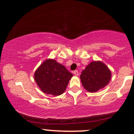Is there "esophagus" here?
Returning a JSON list of instances; mask_svg holds the SVG:
<instances>
[{"mask_svg": "<svg viewBox=\"0 0 134 134\" xmlns=\"http://www.w3.org/2000/svg\"><path fill=\"white\" fill-rule=\"evenodd\" d=\"M73 73H74V74H75V76H79V72H78V71H77V70L74 71V72H73Z\"/></svg>", "mask_w": 134, "mask_h": 134, "instance_id": "1", "label": "esophagus"}]
</instances>
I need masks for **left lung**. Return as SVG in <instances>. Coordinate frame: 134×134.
Here are the masks:
<instances>
[{
  "label": "left lung",
  "mask_w": 134,
  "mask_h": 134,
  "mask_svg": "<svg viewBox=\"0 0 134 134\" xmlns=\"http://www.w3.org/2000/svg\"><path fill=\"white\" fill-rule=\"evenodd\" d=\"M111 77V72L100 61H93L87 66L80 76L85 89L89 92H96L107 86Z\"/></svg>",
  "instance_id": "left-lung-1"
}]
</instances>
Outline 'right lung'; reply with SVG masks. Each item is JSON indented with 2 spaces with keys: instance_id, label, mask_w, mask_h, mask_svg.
I'll list each match as a JSON object with an SVG mask.
<instances>
[{
  "instance_id": "1",
  "label": "right lung",
  "mask_w": 134,
  "mask_h": 134,
  "mask_svg": "<svg viewBox=\"0 0 134 134\" xmlns=\"http://www.w3.org/2000/svg\"><path fill=\"white\" fill-rule=\"evenodd\" d=\"M72 76L63 65L53 59H47L36 69L34 77L43 92L58 96L65 91Z\"/></svg>"
}]
</instances>
